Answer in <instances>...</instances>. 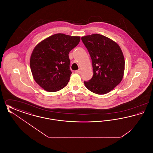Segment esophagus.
I'll use <instances>...</instances> for the list:
<instances>
[{
    "label": "esophagus",
    "instance_id": "1",
    "mask_svg": "<svg viewBox=\"0 0 153 153\" xmlns=\"http://www.w3.org/2000/svg\"><path fill=\"white\" fill-rule=\"evenodd\" d=\"M80 72H80V70H77V71H75V73H77V74H80Z\"/></svg>",
    "mask_w": 153,
    "mask_h": 153
}]
</instances>
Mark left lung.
I'll list each match as a JSON object with an SVG mask.
<instances>
[{
  "label": "left lung",
  "instance_id": "left-lung-1",
  "mask_svg": "<svg viewBox=\"0 0 153 153\" xmlns=\"http://www.w3.org/2000/svg\"><path fill=\"white\" fill-rule=\"evenodd\" d=\"M92 59L94 75L84 81L91 92L104 95L108 93L121 82L125 61L123 54L117 42L99 34L82 36Z\"/></svg>",
  "mask_w": 153,
  "mask_h": 153
}]
</instances>
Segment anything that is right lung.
<instances>
[{
	"label": "right lung",
	"instance_id": "add662e5",
	"mask_svg": "<svg viewBox=\"0 0 153 153\" xmlns=\"http://www.w3.org/2000/svg\"><path fill=\"white\" fill-rule=\"evenodd\" d=\"M80 37L58 33L49 36L34 48L30 66L33 78L45 91L57 92L68 84L72 72L69 53Z\"/></svg>",
	"mask_w": 153,
	"mask_h": 153
}]
</instances>
